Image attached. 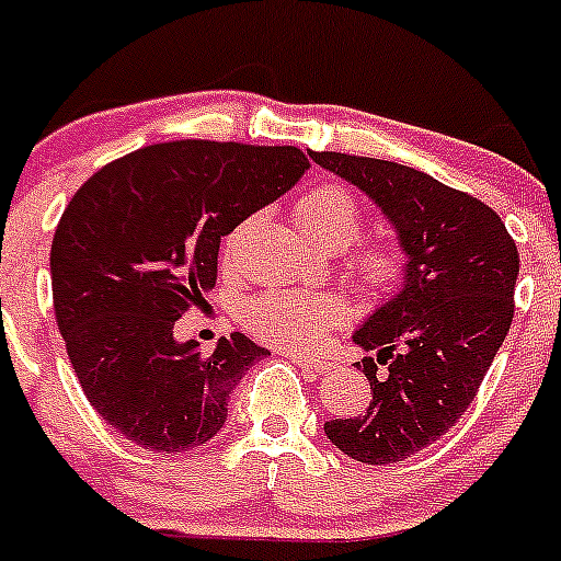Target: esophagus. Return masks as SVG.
<instances>
[{
    "label": "esophagus",
    "mask_w": 561,
    "mask_h": 561,
    "mask_svg": "<svg viewBox=\"0 0 561 561\" xmlns=\"http://www.w3.org/2000/svg\"><path fill=\"white\" fill-rule=\"evenodd\" d=\"M290 358H293V364L301 366V369L307 371V375L320 377V375H325V371H331V364H328V360L307 358V355H290Z\"/></svg>",
    "instance_id": "obj_1"
}]
</instances>
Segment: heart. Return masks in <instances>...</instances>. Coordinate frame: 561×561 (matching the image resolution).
Listing matches in <instances>:
<instances>
[{"label": "heart", "instance_id": "heart-1", "mask_svg": "<svg viewBox=\"0 0 561 561\" xmlns=\"http://www.w3.org/2000/svg\"><path fill=\"white\" fill-rule=\"evenodd\" d=\"M296 222L309 239L325 247H347L364 230V208L358 195L342 181H322L296 201ZM239 236L228 239V252ZM353 274L369 293L393 290L407 274V252L396 241L366 244L350 260ZM353 309L344 298L328 293L265 290L249 298L241 322L260 342L282 350H312L328 331L344 325Z\"/></svg>", "mask_w": 561, "mask_h": 561}]
</instances>
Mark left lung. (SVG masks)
<instances>
[{"mask_svg": "<svg viewBox=\"0 0 561 561\" xmlns=\"http://www.w3.org/2000/svg\"><path fill=\"white\" fill-rule=\"evenodd\" d=\"M309 157L364 190L407 252L399 296L353 336L377 353L358 360L371 386L369 410L328 421L325 437L355 461H404L450 432L505 342L518 279L516 241L494 208L415 168L339 151Z\"/></svg>", "mask_w": 561, "mask_h": 561, "instance_id": "obj_1", "label": "left lung"}]
</instances>
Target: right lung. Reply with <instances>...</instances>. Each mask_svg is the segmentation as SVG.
<instances>
[{
  "label": "right lung",
  "mask_w": 561,
  "mask_h": 561,
  "mask_svg": "<svg viewBox=\"0 0 561 561\" xmlns=\"http://www.w3.org/2000/svg\"><path fill=\"white\" fill-rule=\"evenodd\" d=\"M309 168L296 146L173 140L124 154L72 195L50 244L59 333L89 404L133 445L181 454L228 421L268 350L244 333L201 353L175 320L217 285L219 241Z\"/></svg>",
  "instance_id": "1"
}]
</instances>
